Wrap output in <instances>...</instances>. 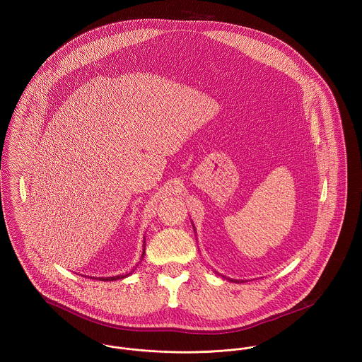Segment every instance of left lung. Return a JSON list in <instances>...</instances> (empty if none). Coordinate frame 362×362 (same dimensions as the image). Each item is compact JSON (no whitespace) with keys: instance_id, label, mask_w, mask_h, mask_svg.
Masks as SVG:
<instances>
[{"instance_id":"8db88e82","label":"left lung","mask_w":362,"mask_h":362,"mask_svg":"<svg viewBox=\"0 0 362 362\" xmlns=\"http://www.w3.org/2000/svg\"><path fill=\"white\" fill-rule=\"evenodd\" d=\"M192 226H194V224H192ZM194 230H195V226H194ZM218 274H220V273H218ZM223 277H224V276H223ZM227 280H230V281H233V283H240L238 280H233V279H227Z\"/></svg>"}]
</instances>
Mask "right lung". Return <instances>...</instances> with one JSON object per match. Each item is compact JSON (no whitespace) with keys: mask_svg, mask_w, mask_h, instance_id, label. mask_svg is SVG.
I'll list each match as a JSON object with an SVG mask.
<instances>
[{"mask_svg":"<svg viewBox=\"0 0 362 362\" xmlns=\"http://www.w3.org/2000/svg\"><path fill=\"white\" fill-rule=\"evenodd\" d=\"M145 245H146V243L144 241V251H142V257H141V260H142L144 257H145ZM136 266H138V264H136ZM134 270H135V269H132L131 272H128V273H125V274H118V276H111V277H90V279H96V280H102V281H114V280L125 279L127 276H129L131 273H134Z\"/></svg>","mask_w":362,"mask_h":362,"instance_id":"right-lung-1","label":"right lung"}]
</instances>
